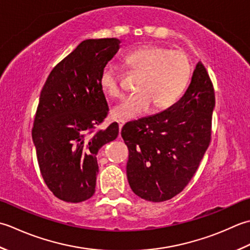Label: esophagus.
<instances>
[{"label": "esophagus", "mask_w": 250, "mask_h": 250, "mask_svg": "<svg viewBox=\"0 0 250 250\" xmlns=\"http://www.w3.org/2000/svg\"><path fill=\"white\" fill-rule=\"evenodd\" d=\"M124 123L125 122L124 121H118V124H119V128H120V131L122 130V128H123V126H124Z\"/></svg>", "instance_id": "obj_1"}]
</instances>
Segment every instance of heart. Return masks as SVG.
I'll return each instance as SVG.
<instances>
[{
  "mask_svg": "<svg viewBox=\"0 0 250 250\" xmlns=\"http://www.w3.org/2000/svg\"><path fill=\"white\" fill-rule=\"evenodd\" d=\"M132 72L141 75L136 90L113 106L111 115L116 120L128 121L139 118L150 111L169 108L180 98L191 74L188 56L180 50H170L159 45H145L132 50L125 57ZM121 75L116 64L109 62L101 70L99 83L110 97L122 95Z\"/></svg>",
  "mask_w": 250,
  "mask_h": 250,
  "instance_id": "b5f03b06",
  "label": "heart"
}]
</instances>
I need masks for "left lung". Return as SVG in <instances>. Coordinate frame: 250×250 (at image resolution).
<instances>
[{
    "label": "left lung",
    "instance_id": "obj_1",
    "mask_svg": "<svg viewBox=\"0 0 250 250\" xmlns=\"http://www.w3.org/2000/svg\"><path fill=\"white\" fill-rule=\"evenodd\" d=\"M215 91L198 61L181 98L161 113L129 122L121 135L128 146L127 180L146 201H168L194 176L210 142Z\"/></svg>",
    "mask_w": 250,
    "mask_h": 250
}]
</instances>
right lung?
<instances>
[{
    "mask_svg": "<svg viewBox=\"0 0 250 250\" xmlns=\"http://www.w3.org/2000/svg\"><path fill=\"white\" fill-rule=\"evenodd\" d=\"M119 39H90L49 73L40 95L32 140L41 174L59 200L80 203L95 193L97 154L116 139L118 123L93 134L108 114L101 70L118 53Z\"/></svg>",
    "mask_w": 250,
    "mask_h": 250,
    "instance_id": "obj_1",
    "label": "right lung"
}]
</instances>
